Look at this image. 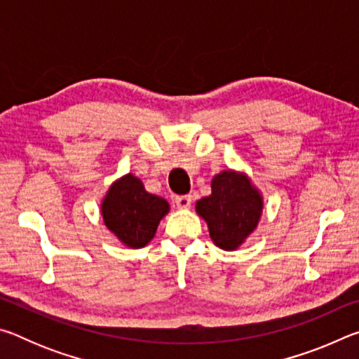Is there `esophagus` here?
Masks as SVG:
<instances>
[{
	"mask_svg": "<svg viewBox=\"0 0 359 359\" xmlns=\"http://www.w3.org/2000/svg\"><path fill=\"white\" fill-rule=\"evenodd\" d=\"M175 204L180 209H188L191 205V196L190 194H184V196H175Z\"/></svg>",
	"mask_w": 359,
	"mask_h": 359,
	"instance_id": "34e87169",
	"label": "esophagus"
}]
</instances>
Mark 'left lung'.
I'll use <instances>...</instances> for the list:
<instances>
[{
	"instance_id": "left-lung-1",
	"label": "left lung",
	"mask_w": 359,
	"mask_h": 359,
	"mask_svg": "<svg viewBox=\"0 0 359 359\" xmlns=\"http://www.w3.org/2000/svg\"><path fill=\"white\" fill-rule=\"evenodd\" d=\"M261 208L259 193L245 175L223 171L212 180V194L196 203V210L208 222L215 244L234 250L257 228Z\"/></svg>"
}]
</instances>
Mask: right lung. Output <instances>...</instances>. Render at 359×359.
I'll list each match as a JSON object with an SVG mask.
<instances>
[{
  "mask_svg": "<svg viewBox=\"0 0 359 359\" xmlns=\"http://www.w3.org/2000/svg\"><path fill=\"white\" fill-rule=\"evenodd\" d=\"M101 209L106 226L125 245L141 248L155 236L169 204L166 199L145 191L142 182L128 174L111 187Z\"/></svg>",
  "mask_w": 359,
  "mask_h": 359,
  "instance_id": "add662e5",
  "label": "right lung"
}]
</instances>
